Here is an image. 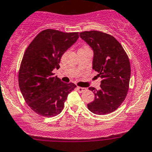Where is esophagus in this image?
Masks as SVG:
<instances>
[{
    "instance_id": "obj_1",
    "label": "esophagus",
    "mask_w": 152,
    "mask_h": 152,
    "mask_svg": "<svg viewBox=\"0 0 152 152\" xmlns=\"http://www.w3.org/2000/svg\"><path fill=\"white\" fill-rule=\"evenodd\" d=\"M77 90L79 93H83V92H84L86 90V88H81V87H77Z\"/></svg>"
}]
</instances>
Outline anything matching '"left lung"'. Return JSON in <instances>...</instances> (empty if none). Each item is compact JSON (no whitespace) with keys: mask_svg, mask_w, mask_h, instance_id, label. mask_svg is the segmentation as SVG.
Returning <instances> with one entry per match:
<instances>
[{"mask_svg":"<svg viewBox=\"0 0 152 152\" xmlns=\"http://www.w3.org/2000/svg\"><path fill=\"white\" fill-rule=\"evenodd\" d=\"M80 37L93 51V69L102 78L100 90L90 87L94 100L88 104L92 113H112L125 100L129 87L131 65L121 44L108 34L98 31H83Z\"/></svg>","mask_w":152,"mask_h":152,"instance_id":"obj_1","label":"left lung"}]
</instances>
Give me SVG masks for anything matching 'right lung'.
Listing matches in <instances>:
<instances>
[{"label":"right lung","instance_id":"obj_1","mask_svg":"<svg viewBox=\"0 0 152 152\" xmlns=\"http://www.w3.org/2000/svg\"><path fill=\"white\" fill-rule=\"evenodd\" d=\"M79 38L78 32L54 29L41 31L26 49L18 72V84L26 103L35 113L52 117L61 113L67 95L76 88L54 76L63 54Z\"/></svg>","mask_w":152,"mask_h":152}]
</instances>
